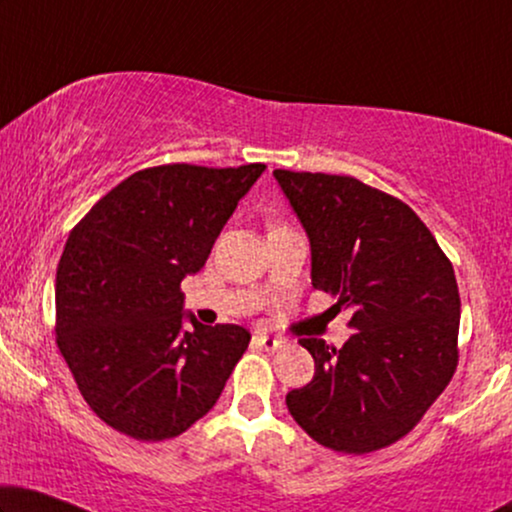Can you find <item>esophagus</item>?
Returning a JSON list of instances; mask_svg holds the SVG:
<instances>
[{
    "mask_svg": "<svg viewBox=\"0 0 512 512\" xmlns=\"http://www.w3.org/2000/svg\"><path fill=\"white\" fill-rule=\"evenodd\" d=\"M254 345L265 349V352H275V349L282 347V340L279 338H272V335H263V333H256L254 335Z\"/></svg>",
    "mask_w": 512,
    "mask_h": 512,
    "instance_id": "34e87169",
    "label": "esophagus"
}]
</instances>
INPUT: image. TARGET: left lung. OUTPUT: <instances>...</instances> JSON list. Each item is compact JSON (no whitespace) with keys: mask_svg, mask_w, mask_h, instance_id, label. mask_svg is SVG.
<instances>
[{"mask_svg":"<svg viewBox=\"0 0 512 512\" xmlns=\"http://www.w3.org/2000/svg\"><path fill=\"white\" fill-rule=\"evenodd\" d=\"M312 251V286L349 310L340 349L298 340L314 377L286 394L291 417L335 452L382 450L412 431L457 368L461 300L422 219L354 177L275 170Z\"/></svg>","mask_w":512,"mask_h":512,"instance_id":"1","label":"left lung"}]
</instances>
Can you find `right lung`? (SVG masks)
<instances>
[{
    "label": "right lung",
    "instance_id": "right-lung-1",
    "mask_svg": "<svg viewBox=\"0 0 512 512\" xmlns=\"http://www.w3.org/2000/svg\"><path fill=\"white\" fill-rule=\"evenodd\" d=\"M263 172L261 163L149 167L69 233L55 275V335L81 396L111 429L156 443L219 401L251 335L184 314L179 286L205 265Z\"/></svg>",
    "mask_w": 512,
    "mask_h": 512
}]
</instances>
